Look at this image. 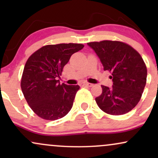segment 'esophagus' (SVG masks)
I'll use <instances>...</instances> for the list:
<instances>
[{
    "label": "esophagus",
    "mask_w": 158,
    "mask_h": 158,
    "mask_svg": "<svg viewBox=\"0 0 158 158\" xmlns=\"http://www.w3.org/2000/svg\"><path fill=\"white\" fill-rule=\"evenodd\" d=\"M81 86H87V87H92L93 86V84H91V83H86V82H84V83H81Z\"/></svg>",
    "instance_id": "34e87169"
}]
</instances>
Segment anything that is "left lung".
Listing matches in <instances>:
<instances>
[{
  "label": "left lung",
  "mask_w": 158,
  "mask_h": 158,
  "mask_svg": "<svg viewBox=\"0 0 158 158\" xmlns=\"http://www.w3.org/2000/svg\"><path fill=\"white\" fill-rule=\"evenodd\" d=\"M100 59L104 70L111 73L113 86L101 85L102 93L96 98L101 110L111 115L129 112L137 106L146 84L147 69L139 52L117 41L89 42Z\"/></svg>",
  "instance_id": "obj_1"
}]
</instances>
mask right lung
I'll return each instance as SVG.
<instances>
[{"label":"right lung","instance_id":"right-lung-1","mask_svg":"<svg viewBox=\"0 0 158 158\" xmlns=\"http://www.w3.org/2000/svg\"><path fill=\"white\" fill-rule=\"evenodd\" d=\"M83 48V44L73 43L46 45L27 59L21 90L31 109L41 118H62L72 108L79 86L61 85L57 79L70 56Z\"/></svg>","mask_w":158,"mask_h":158}]
</instances>
